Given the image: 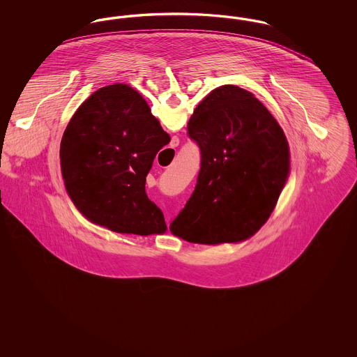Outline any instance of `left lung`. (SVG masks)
Instances as JSON below:
<instances>
[{
  "mask_svg": "<svg viewBox=\"0 0 357 357\" xmlns=\"http://www.w3.org/2000/svg\"><path fill=\"white\" fill-rule=\"evenodd\" d=\"M187 134L201 150V170L171 233L202 245L252 237L271 217L288 179L282 128L252 92L222 85L194 109Z\"/></svg>",
  "mask_w": 357,
  "mask_h": 357,
  "instance_id": "8db88e82",
  "label": "left lung"
}]
</instances>
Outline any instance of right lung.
<instances>
[{"label":"right lung","instance_id":"1","mask_svg":"<svg viewBox=\"0 0 357 357\" xmlns=\"http://www.w3.org/2000/svg\"><path fill=\"white\" fill-rule=\"evenodd\" d=\"M169 142L134 88L98 89L77 108L61 139V174L72 202L86 220L116 233H165L163 213L146 194V176Z\"/></svg>","mask_w":357,"mask_h":357}]
</instances>
